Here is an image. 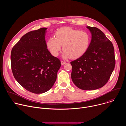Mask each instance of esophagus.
<instances>
[{"instance_id":"obj_1","label":"esophagus","mask_w":126,"mask_h":126,"mask_svg":"<svg viewBox=\"0 0 126 126\" xmlns=\"http://www.w3.org/2000/svg\"><path fill=\"white\" fill-rule=\"evenodd\" d=\"M61 65H64L65 64H66V62L63 61H61Z\"/></svg>"}]
</instances>
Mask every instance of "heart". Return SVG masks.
<instances>
[{
	"label": "heart",
	"instance_id": "obj_1",
	"mask_svg": "<svg viewBox=\"0 0 126 126\" xmlns=\"http://www.w3.org/2000/svg\"><path fill=\"white\" fill-rule=\"evenodd\" d=\"M55 36L56 38L51 37L47 42V48L54 56L58 55L63 46L64 58H79L86 52L90 42V37L87 32L70 27L59 29Z\"/></svg>",
	"mask_w": 126,
	"mask_h": 126
}]
</instances>
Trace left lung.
Wrapping results in <instances>:
<instances>
[{
    "label": "left lung",
    "mask_w": 126,
    "mask_h": 126,
    "mask_svg": "<svg viewBox=\"0 0 126 126\" xmlns=\"http://www.w3.org/2000/svg\"><path fill=\"white\" fill-rule=\"evenodd\" d=\"M92 38L86 52L71 62V78L74 84L84 90H94L108 81L115 66L114 48L105 34L95 27L87 26Z\"/></svg>",
    "instance_id": "8db88e82"
}]
</instances>
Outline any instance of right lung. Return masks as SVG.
<instances>
[{"mask_svg": "<svg viewBox=\"0 0 126 126\" xmlns=\"http://www.w3.org/2000/svg\"><path fill=\"white\" fill-rule=\"evenodd\" d=\"M46 28L25 34L13 47L11 69L16 80L27 91L45 93L55 83L60 60L51 55L45 41Z\"/></svg>", "mask_w": 126, "mask_h": 126, "instance_id": "right-lung-1", "label": "right lung"}]
</instances>
